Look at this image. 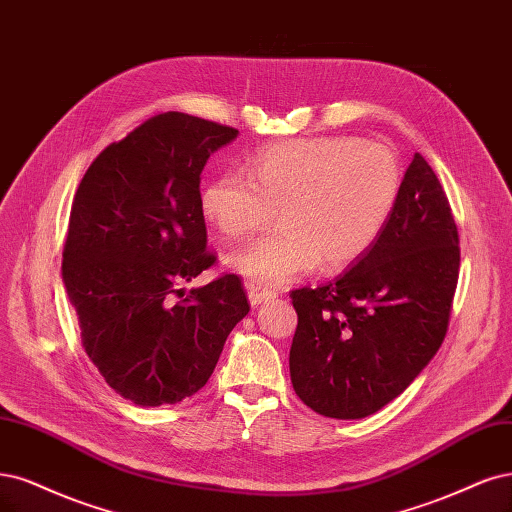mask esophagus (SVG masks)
I'll return each instance as SVG.
<instances>
[{
	"instance_id": "34e87169",
	"label": "esophagus",
	"mask_w": 512,
	"mask_h": 512,
	"mask_svg": "<svg viewBox=\"0 0 512 512\" xmlns=\"http://www.w3.org/2000/svg\"><path fill=\"white\" fill-rule=\"evenodd\" d=\"M245 290H248V298H250V305L252 307H258L262 303H269V301H273V298L277 296L273 290L260 288L256 284H248V286H245Z\"/></svg>"
}]
</instances>
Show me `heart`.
Segmentation results:
<instances>
[{
  "label": "heart",
  "mask_w": 512,
  "mask_h": 512,
  "mask_svg": "<svg viewBox=\"0 0 512 512\" xmlns=\"http://www.w3.org/2000/svg\"><path fill=\"white\" fill-rule=\"evenodd\" d=\"M400 197L392 150L354 137L294 139L260 150L248 173L228 171L203 195L205 220L226 241L248 239L279 220V231L228 258L262 288H281L322 260L341 269L364 256L390 222Z\"/></svg>",
  "instance_id": "heart-1"
}]
</instances>
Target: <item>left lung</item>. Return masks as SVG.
Wrapping results in <instances>:
<instances>
[{
    "mask_svg": "<svg viewBox=\"0 0 512 512\" xmlns=\"http://www.w3.org/2000/svg\"><path fill=\"white\" fill-rule=\"evenodd\" d=\"M457 243L445 190L415 154L373 248L334 281L290 294V379L309 409L362 419L407 390L447 334Z\"/></svg>",
    "mask_w": 512,
    "mask_h": 512,
    "instance_id": "1",
    "label": "left lung"
}]
</instances>
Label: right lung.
<instances>
[{
	"label": "right lung",
	"instance_id": "right-lung-1",
	"mask_svg": "<svg viewBox=\"0 0 512 512\" xmlns=\"http://www.w3.org/2000/svg\"><path fill=\"white\" fill-rule=\"evenodd\" d=\"M237 135L182 112L158 114L105 148L76 190L63 284L88 358L139 407L197 394L250 311L237 275L175 301L216 262L207 252L201 171Z\"/></svg>",
	"mask_w": 512,
	"mask_h": 512
}]
</instances>
